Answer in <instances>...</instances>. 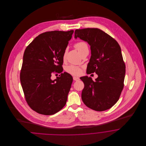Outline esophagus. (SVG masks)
<instances>
[{"label":"esophagus","mask_w":146,"mask_h":146,"mask_svg":"<svg viewBox=\"0 0 146 146\" xmlns=\"http://www.w3.org/2000/svg\"><path fill=\"white\" fill-rule=\"evenodd\" d=\"M73 80H74V81H78V80H80L79 78L76 77V76H73Z\"/></svg>","instance_id":"obj_1"}]
</instances>
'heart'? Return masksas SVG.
Masks as SVG:
<instances>
[{
    "mask_svg": "<svg viewBox=\"0 0 146 146\" xmlns=\"http://www.w3.org/2000/svg\"><path fill=\"white\" fill-rule=\"evenodd\" d=\"M74 47L79 51V52L82 55L84 52L88 50V45L86 42L84 41H79L74 44ZM67 54V49H66L63 52V59L65 60ZM65 70L70 74L73 76H79L82 73L83 70L80 67L70 64L67 66L65 68Z\"/></svg>",
    "mask_w": 146,
    "mask_h": 146,
    "instance_id": "1",
    "label": "heart"
}]
</instances>
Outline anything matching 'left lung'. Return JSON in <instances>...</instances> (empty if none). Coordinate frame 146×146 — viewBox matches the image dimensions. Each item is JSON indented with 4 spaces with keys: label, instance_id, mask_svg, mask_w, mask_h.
Masks as SVG:
<instances>
[{
    "label": "left lung",
    "instance_id": "1",
    "mask_svg": "<svg viewBox=\"0 0 146 146\" xmlns=\"http://www.w3.org/2000/svg\"><path fill=\"white\" fill-rule=\"evenodd\" d=\"M78 37L90 45L87 74L95 72L98 75L95 81L90 77H80L84 84L82 93L84 104L96 111L108 110L117 102L124 86L125 64L120 45L98 28L76 29L74 38Z\"/></svg>",
    "mask_w": 146,
    "mask_h": 146
}]
</instances>
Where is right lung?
Returning a JSON list of instances; mask_svg holds the SVG:
<instances>
[{
    "label": "right lung",
    "mask_w": 146,
    "mask_h": 146,
    "mask_svg": "<svg viewBox=\"0 0 146 146\" xmlns=\"http://www.w3.org/2000/svg\"><path fill=\"white\" fill-rule=\"evenodd\" d=\"M73 32L42 33L25 50L20 72L21 86L28 106L39 114H54L66 104L73 78L67 72L62 73L63 55ZM58 73L61 75L52 81L51 76Z\"/></svg>",
    "instance_id": "obj_1"
}]
</instances>
